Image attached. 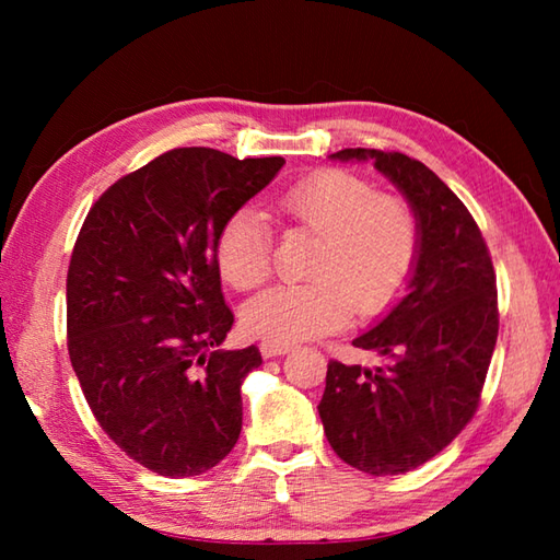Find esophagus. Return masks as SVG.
<instances>
[{"mask_svg": "<svg viewBox=\"0 0 560 560\" xmlns=\"http://www.w3.org/2000/svg\"><path fill=\"white\" fill-rule=\"evenodd\" d=\"M293 349V343H279V341H261L259 353L261 359H273V355H283Z\"/></svg>", "mask_w": 560, "mask_h": 560, "instance_id": "1", "label": "esophagus"}]
</instances>
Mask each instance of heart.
I'll use <instances>...</instances> for the list:
<instances>
[{
	"label": "heart",
	"instance_id": "obj_1",
	"mask_svg": "<svg viewBox=\"0 0 560 560\" xmlns=\"http://www.w3.org/2000/svg\"><path fill=\"white\" fill-rule=\"evenodd\" d=\"M273 213L319 235L307 283L277 287L249 301L243 323L249 335L293 343L325 337L359 315H377L392 305L419 257V221L407 201L375 195L363 177L325 168L273 199ZM223 279L237 291L261 287L271 273V231L253 207L233 211L217 237Z\"/></svg>",
	"mask_w": 560,
	"mask_h": 560
}]
</instances>
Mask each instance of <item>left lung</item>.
Here are the masks:
<instances>
[{"label":"left lung","instance_id":"left-lung-1","mask_svg":"<svg viewBox=\"0 0 560 560\" xmlns=\"http://www.w3.org/2000/svg\"><path fill=\"white\" fill-rule=\"evenodd\" d=\"M329 159L373 163L419 221L407 293L353 339L385 363L329 361L317 404L343 462L392 477L435 457L477 411L498 339L495 273L477 221L421 161L377 149H343Z\"/></svg>","mask_w":560,"mask_h":560}]
</instances>
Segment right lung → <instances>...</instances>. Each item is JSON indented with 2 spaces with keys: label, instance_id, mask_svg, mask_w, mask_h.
I'll return each instance as SVG.
<instances>
[{
  "label": "right lung",
  "instance_id": "obj_1",
  "mask_svg": "<svg viewBox=\"0 0 560 560\" xmlns=\"http://www.w3.org/2000/svg\"><path fill=\"white\" fill-rule=\"evenodd\" d=\"M173 149L91 207L67 273V347L96 421L161 477L205 474L235 447L255 347L219 349L233 327L217 237L283 168Z\"/></svg>",
  "mask_w": 560,
  "mask_h": 560
}]
</instances>
